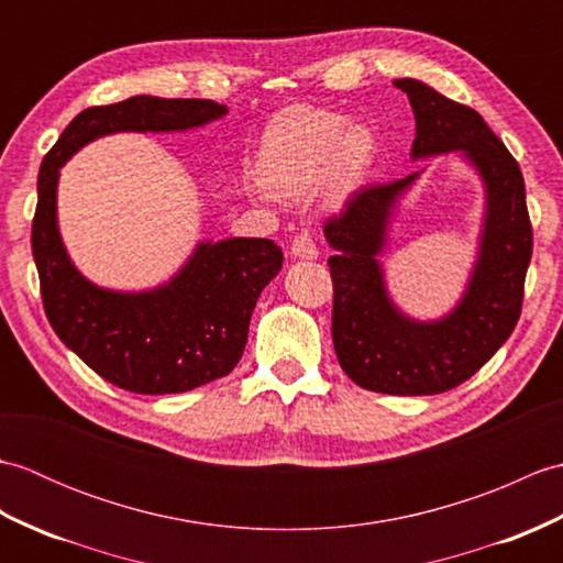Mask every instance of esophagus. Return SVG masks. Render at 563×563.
<instances>
[{"instance_id":"1","label":"esophagus","mask_w":563,"mask_h":563,"mask_svg":"<svg viewBox=\"0 0 563 563\" xmlns=\"http://www.w3.org/2000/svg\"><path fill=\"white\" fill-rule=\"evenodd\" d=\"M290 251H292L295 258H305V261H314L319 256V249H317L314 239H312V234H309V232L295 234Z\"/></svg>"}]
</instances>
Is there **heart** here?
Instances as JSON below:
<instances>
[{"instance_id": "heart-1", "label": "heart", "mask_w": 563, "mask_h": 563, "mask_svg": "<svg viewBox=\"0 0 563 563\" xmlns=\"http://www.w3.org/2000/svg\"><path fill=\"white\" fill-rule=\"evenodd\" d=\"M375 150L373 130L351 125L349 115L290 106L273 118L261 137L258 194L305 198L321 184L329 198H343L363 181Z\"/></svg>"}]
</instances>
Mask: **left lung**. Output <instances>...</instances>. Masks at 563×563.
Masks as SVG:
<instances>
[{"mask_svg":"<svg viewBox=\"0 0 563 563\" xmlns=\"http://www.w3.org/2000/svg\"><path fill=\"white\" fill-rule=\"evenodd\" d=\"M394 87L409 97L416 118L411 159L454 152L482 178L484 220L476 261L448 314L426 321L409 317L391 300L379 256L389 242L394 210L423 169L401 181L361 188L339 218L324 224L333 249L331 336L343 373L355 385L423 397L470 379L516 329L532 256V224L520 166L479 113L418 79H394Z\"/></svg>","mask_w":563,"mask_h":563,"instance_id":"8db88e82","label":"left lung"}]
</instances>
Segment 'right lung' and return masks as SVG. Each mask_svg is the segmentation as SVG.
I'll list each match as a JSON object with an SVG mask.
<instances>
[{"label":"right lung","mask_w":563,"mask_h":563,"mask_svg":"<svg viewBox=\"0 0 563 563\" xmlns=\"http://www.w3.org/2000/svg\"><path fill=\"white\" fill-rule=\"evenodd\" d=\"M222 115V103L147 93L93 106L65 128L41 164L31 246L47 321L69 351L121 389L178 394L230 375L244 353L258 295L283 268V251L271 239L198 242L157 288H101L79 273L59 236V169L106 135L186 133Z\"/></svg>","instance_id":"add662e5"}]
</instances>
